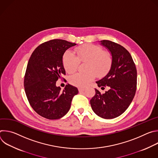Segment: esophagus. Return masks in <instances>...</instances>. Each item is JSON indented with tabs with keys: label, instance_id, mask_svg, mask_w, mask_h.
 <instances>
[{
	"label": "esophagus",
	"instance_id": "esophagus-1",
	"mask_svg": "<svg viewBox=\"0 0 158 158\" xmlns=\"http://www.w3.org/2000/svg\"><path fill=\"white\" fill-rule=\"evenodd\" d=\"M85 91V89L84 88H79V93H82V92H84Z\"/></svg>",
	"mask_w": 158,
	"mask_h": 158
}]
</instances>
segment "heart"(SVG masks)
I'll return each instance as SVG.
<instances>
[{
  "label": "heart",
  "mask_w": 158,
  "mask_h": 158,
  "mask_svg": "<svg viewBox=\"0 0 158 158\" xmlns=\"http://www.w3.org/2000/svg\"><path fill=\"white\" fill-rule=\"evenodd\" d=\"M80 62H86L85 73H76L69 78L71 84L79 87H85L96 77L102 76L109 71L112 58L108 51H103L96 45L86 44L76 49L74 54L67 51L62 57V65L67 73H73Z\"/></svg>",
  "instance_id": "b5f03b06"
}]
</instances>
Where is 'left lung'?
<instances>
[{
    "label": "left lung",
    "instance_id": "1",
    "mask_svg": "<svg viewBox=\"0 0 158 158\" xmlns=\"http://www.w3.org/2000/svg\"><path fill=\"white\" fill-rule=\"evenodd\" d=\"M99 42L110 52L112 62L108 73L96 83L101 89L108 87L109 90L101 94L95 89V96L90 103L98 116L113 119L123 113L134 97L137 71L130 53L124 47L107 40Z\"/></svg>",
    "mask_w": 158,
    "mask_h": 158
}]
</instances>
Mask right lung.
Masks as SVG:
<instances>
[{"label":"right lung","mask_w":158,"mask_h":158,"mask_svg":"<svg viewBox=\"0 0 158 158\" xmlns=\"http://www.w3.org/2000/svg\"><path fill=\"white\" fill-rule=\"evenodd\" d=\"M76 44L54 39L42 43L32 54L26 69L24 85L27 99L38 114L48 119L64 116L71 108L77 87L67 84L61 91L56 81L65 74L62 57Z\"/></svg>","instance_id":"right-lung-1"}]
</instances>
